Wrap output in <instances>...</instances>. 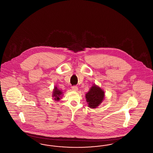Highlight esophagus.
<instances>
[{
    "label": "esophagus",
    "mask_w": 153,
    "mask_h": 153,
    "mask_svg": "<svg viewBox=\"0 0 153 153\" xmlns=\"http://www.w3.org/2000/svg\"><path fill=\"white\" fill-rule=\"evenodd\" d=\"M72 89L73 91H77V90H78V87H77V86H76V85H74V86H72Z\"/></svg>",
    "instance_id": "obj_1"
}]
</instances>
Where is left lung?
Returning <instances> with one entry per match:
<instances>
[{
	"instance_id": "1",
	"label": "left lung",
	"mask_w": 153,
	"mask_h": 153,
	"mask_svg": "<svg viewBox=\"0 0 153 153\" xmlns=\"http://www.w3.org/2000/svg\"><path fill=\"white\" fill-rule=\"evenodd\" d=\"M85 97L89 107L95 108L102 102L104 97V92L100 88L94 85L86 94Z\"/></svg>"
}]
</instances>
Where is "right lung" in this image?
<instances>
[{
  "label": "right lung",
  "instance_id": "right-lung-1",
  "mask_svg": "<svg viewBox=\"0 0 153 153\" xmlns=\"http://www.w3.org/2000/svg\"><path fill=\"white\" fill-rule=\"evenodd\" d=\"M62 95V92L57 89V88H54L53 93V97H54V100L58 101L60 99L61 96Z\"/></svg>",
  "mask_w": 153,
  "mask_h": 153
}]
</instances>
